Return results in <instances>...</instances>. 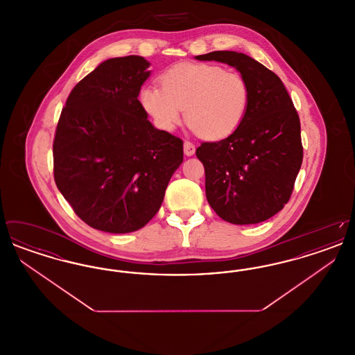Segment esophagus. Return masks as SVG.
<instances>
[{
	"mask_svg": "<svg viewBox=\"0 0 355 355\" xmlns=\"http://www.w3.org/2000/svg\"><path fill=\"white\" fill-rule=\"evenodd\" d=\"M184 153H185L187 157L193 155V154L196 153V146H194V144H191V142H189V141H185V144H184Z\"/></svg>",
	"mask_w": 355,
	"mask_h": 355,
	"instance_id": "esophagus-1",
	"label": "esophagus"
}]
</instances>
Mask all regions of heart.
<instances>
[{
	"mask_svg": "<svg viewBox=\"0 0 355 355\" xmlns=\"http://www.w3.org/2000/svg\"><path fill=\"white\" fill-rule=\"evenodd\" d=\"M158 86H145L139 101L162 130L182 119L205 139H222L241 125L249 106V85L242 74L210 64H180L164 71Z\"/></svg>",
	"mask_w": 355,
	"mask_h": 355,
	"instance_id": "1",
	"label": "heart"
}]
</instances>
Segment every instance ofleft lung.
I'll return each instance as SVG.
<instances>
[{"label": "left lung", "instance_id": "8db88e82", "mask_svg": "<svg viewBox=\"0 0 355 355\" xmlns=\"http://www.w3.org/2000/svg\"><path fill=\"white\" fill-rule=\"evenodd\" d=\"M200 61L227 64L249 85V106L225 139L202 142L206 198L222 220L252 225L269 220L288 202L304 148L301 122L286 87L271 70L236 51H211Z\"/></svg>", "mask_w": 355, "mask_h": 355}]
</instances>
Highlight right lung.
<instances>
[{
	"label": "right lung",
	"instance_id": "obj_1",
	"mask_svg": "<svg viewBox=\"0 0 355 355\" xmlns=\"http://www.w3.org/2000/svg\"><path fill=\"white\" fill-rule=\"evenodd\" d=\"M139 55L110 58L73 87L53 141L54 181L74 213L106 233H132L159 210L184 161L181 138L158 130L138 94Z\"/></svg>",
	"mask_w": 355,
	"mask_h": 355
}]
</instances>
